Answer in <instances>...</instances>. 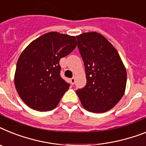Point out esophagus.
<instances>
[{"mask_svg": "<svg viewBox=\"0 0 146 146\" xmlns=\"http://www.w3.org/2000/svg\"><path fill=\"white\" fill-rule=\"evenodd\" d=\"M70 82L72 84H74V83H75V78L74 77H73V78H71L70 79Z\"/></svg>", "mask_w": 146, "mask_h": 146, "instance_id": "34e87169", "label": "esophagus"}]
</instances>
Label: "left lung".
<instances>
[{
	"label": "left lung",
	"mask_w": 146,
	"mask_h": 146,
	"mask_svg": "<svg viewBox=\"0 0 146 146\" xmlns=\"http://www.w3.org/2000/svg\"><path fill=\"white\" fill-rule=\"evenodd\" d=\"M87 84L76 94L84 109L93 113L111 110L125 94L127 73L117 50L96 32L77 35Z\"/></svg>",
	"instance_id": "8db88e82"
}]
</instances>
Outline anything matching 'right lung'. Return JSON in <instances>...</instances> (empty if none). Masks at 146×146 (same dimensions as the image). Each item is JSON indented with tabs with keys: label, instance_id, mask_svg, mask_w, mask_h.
Returning <instances> with one entry per match:
<instances>
[{
	"label": "right lung",
	"instance_id": "obj_1",
	"mask_svg": "<svg viewBox=\"0 0 146 146\" xmlns=\"http://www.w3.org/2000/svg\"><path fill=\"white\" fill-rule=\"evenodd\" d=\"M76 46L75 36L50 32L32 41L17 62L14 82L26 105L49 111L58 105L70 84L60 76V59Z\"/></svg>",
	"mask_w": 146,
	"mask_h": 146
}]
</instances>
